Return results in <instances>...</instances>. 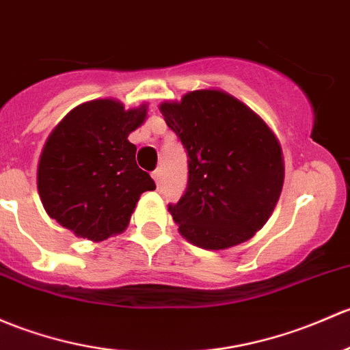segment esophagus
I'll use <instances>...</instances> for the list:
<instances>
[{
  "label": "esophagus",
  "mask_w": 350,
  "mask_h": 350,
  "mask_svg": "<svg viewBox=\"0 0 350 350\" xmlns=\"http://www.w3.org/2000/svg\"><path fill=\"white\" fill-rule=\"evenodd\" d=\"M152 179L156 181V185L159 186L161 185V179H163V171L161 169H156V171L152 172Z\"/></svg>",
  "instance_id": "1"
}]
</instances>
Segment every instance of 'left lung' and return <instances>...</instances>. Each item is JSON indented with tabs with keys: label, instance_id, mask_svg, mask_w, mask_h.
I'll use <instances>...</instances> for the list:
<instances>
[{
	"label": "left lung",
	"instance_id": "1",
	"mask_svg": "<svg viewBox=\"0 0 350 350\" xmlns=\"http://www.w3.org/2000/svg\"><path fill=\"white\" fill-rule=\"evenodd\" d=\"M189 157L185 196L169 206L183 238L228 250L255 237L280 198V142L248 105L219 88L187 92L159 105Z\"/></svg>",
	"mask_w": 350,
	"mask_h": 350
}]
</instances>
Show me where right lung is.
Returning <instances> with one entry per match:
<instances>
[{
    "mask_svg": "<svg viewBox=\"0 0 350 350\" xmlns=\"http://www.w3.org/2000/svg\"><path fill=\"white\" fill-rule=\"evenodd\" d=\"M146 117L147 104L126 109L117 98H95L57 124L36 169L40 200L51 219L92 241L126 230L141 194L156 189L127 139Z\"/></svg>",
    "mask_w": 350,
    "mask_h": 350,
    "instance_id": "obj_1",
    "label": "right lung"
}]
</instances>
